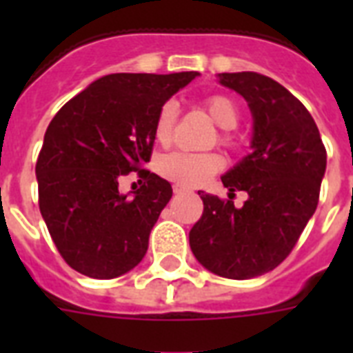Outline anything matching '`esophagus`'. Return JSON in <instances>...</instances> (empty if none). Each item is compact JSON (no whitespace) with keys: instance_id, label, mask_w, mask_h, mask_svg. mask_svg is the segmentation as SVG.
<instances>
[{"instance_id":"esophagus-1","label":"esophagus","mask_w":353,"mask_h":353,"mask_svg":"<svg viewBox=\"0 0 353 353\" xmlns=\"http://www.w3.org/2000/svg\"><path fill=\"white\" fill-rule=\"evenodd\" d=\"M172 188H174V194H187V192H190V188L183 187V185H177V183Z\"/></svg>"}]
</instances>
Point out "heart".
<instances>
[{
    "mask_svg": "<svg viewBox=\"0 0 353 353\" xmlns=\"http://www.w3.org/2000/svg\"><path fill=\"white\" fill-rule=\"evenodd\" d=\"M205 112L221 128L218 143L223 146H232L234 137L229 130H234L240 121V112L236 102L227 95H210L203 101ZM177 124V106L174 102H165L161 106L154 122L155 141L163 146H168L174 139ZM223 168V159L220 154H188V152H172L163 155L157 161V172L170 181L183 187H196L210 176H214Z\"/></svg>",
    "mask_w": 353,
    "mask_h": 353,
    "instance_id": "b5f03b06",
    "label": "heart"
}]
</instances>
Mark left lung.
<instances>
[{"mask_svg":"<svg viewBox=\"0 0 353 353\" xmlns=\"http://www.w3.org/2000/svg\"><path fill=\"white\" fill-rule=\"evenodd\" d=\"M252 113V152L221 176L229 199L199 190L203 214L188 234L198 262L225 279L273 271L301 238L319 203L326 148L304 104L269 77L221 73ZM236 190L250 198L234 208Z\"/></svg>","mask_w":353,"mask_h":353,"instance_id":"1","label":"left lung"}]
</instances>
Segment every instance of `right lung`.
<instances>
[{
	"label": "right lung",
	"instance_id": "right-lung-1",
	"mask_svg": "<svg viewBox=\"0 0 353 353\" xmlns=\"http://www.w3.org/2000/svg\"><path fill=\"white\" fill-rule=\"evenodd\" d=\"M199 73H115L65 102L47 126L36 161L38 203L68 265L91 279H115L137 265L172 185L143 168L152 157L161 106ZM137 171L132 199L118 179Z\"/></svg>",
	"mask_w": 353,
	"mask_h": 353
}]
</instances>
